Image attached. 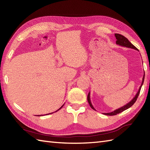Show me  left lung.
<instances>
[{"mask_svg":"<svg viewBox=\"0 0 150 150\" xmlns=\"http://www.w3.org/2000/svg\"><path fill=\"white\" fill-rule=\"evenodd\" d=\"M115 37H116V38H117L116 44L117 45H120V46H122V47H128V48H130V49H133L136 50V51H138L137 49L135 47V46H134L133 44H132L131 43H130V42L129 41V40L127 39V38L126 37H125L124 36H123L122 35H120V34H118V33H115ZM144 80V75H143V80H142L141 85L139 87V90H138L137 94H136L135 96L134 97V98L132 99V100L130 101V102H129L127 104H126L124 106L120 107V108H118L117 110H114L113 112H112L104 113L103 114L106 115H109V116H112V115H115L120 113H121L122 112H124V111H125V110L129 108L130 107H131L134 104V103H135L136 101V100H137L138 96H139V93H140L141 87H142V86H143V84ZM87 101H88V103H89L90 106L91 107V108L93 109L94 110H96V109L94 108V106H93V105H92L91 101L90 92L89 93V94H88V96H87Z\"/></svg>","mask_w":150,"mask_h":150,"instance_id":"left-lung-1","label":"left lung"}]
</instances>
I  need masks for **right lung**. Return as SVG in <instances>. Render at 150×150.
I'll return each instance as SVG.
<instances>
[{
  "label": "right lung",
  "mask_w": 150,
  "mask_h": 150,
  "mask_svg": "<svg viewBox=\"0 0 150 150\" xmlns=\"http://www.w3.org/2000/svg\"><path fill=\"white\" fill-rule=\"evenodd\" d=\"M63 106H64V105H63L62 106H61V107H60V108H59L58 110H57V111H58V110H60V109H61V108H62V107H63ZM57 111H56V112H57ZM49 114H51V113H49ZM49 114H47V115H49ZM46 115H47V114H46ZM37 116H38V117H39V116H43V115H37Z\"/></svg>",
  "instance_id": "1"
}]
</instances>
